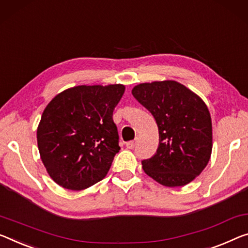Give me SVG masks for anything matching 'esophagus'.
<instances>
[{"label": "esophagus", "mask_w": 248, "mask_h": 248, "mask_svg": "<svg viewBox=\"0 0 248 248\" xmlns=\"http://www.w3.org/2000/svg\"><path fill=\"white\" fill-rule=\"evenodd\" d=\"M136 143H137L136 140H129V142L126 143V147L129 148V150H133V148L136 146Z\"/></svg>", "instance_id": "1"}]
</instances>
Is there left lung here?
Listing matches in <instances>:
<instances>
[{
    "label": "left lung",
    "mask_w": 248,
    "mask_h": 248,
    "mask_svg": "<svg viewBox=\"0 0 248 248\" xmlns=\"http://www.w3.org/2000/svg\"><path fill=\"white\" fill-rule=\"evenodd\" d=\"M132 94L151 112L158 127V147L152 157L142 161L144 172L169 187L188 184L211 157L212 120L207 106L175 81L143 83Z\"/></svg>",
    "instance_id": "8db88e82"
}]
</instances>
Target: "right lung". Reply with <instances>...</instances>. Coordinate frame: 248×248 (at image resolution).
<instances>
[{
	"label": "right lung",
	"instance_id": "obj_1",
	"mask_svg": "<svg viewBox=\"0 0 248 248\" xmlns=\"http://www.w3.org/2000/svg\"><path fill=\"white\" fill-rule=\"evenodd\" d=\"M125 86H75L53 98L42 114L37 145L47 173L64 188L85 189L102 181L119 153L113 111Z\"/></svg>",
	"mask_w": 248,
	"mask_h": 248
}]
</instances>
